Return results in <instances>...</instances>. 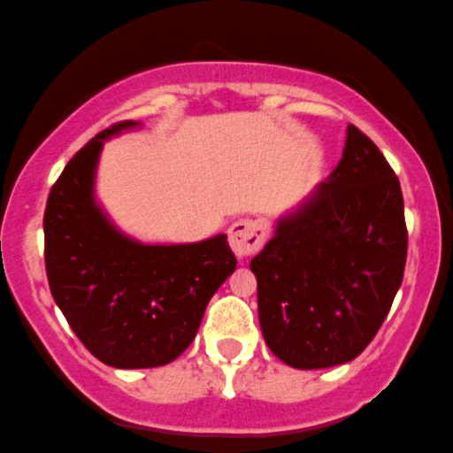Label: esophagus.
I'll return each instance as SVG.
<instances>
[{
  "label": "esophagus",
  "instance_id": "esophagus-1",
  "mask_svg": "<svg viewBox=\"0 0 453 453\" xmlns=\"http://www.w3.org/2000/svg\"><path fill=\"white\" fill-rule=\"evenodd\" d=\"M227 234H230V247L236 253V257H245L265 245L266 227L257 219H238L232 223Z\"/></svg>",
  "mask_w": 453,
  "mask_h": 453
}]
</instances>
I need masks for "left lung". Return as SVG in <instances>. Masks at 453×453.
<instances>
[{"instance_id": "obj_1", "label": "left lung", "mask_w": 453, "mask_h": 453, "mask_svg": "<svg viewBox=\"0 0 453 453\" xmlns=\"http://www.w3.org/2000/svg\"><path fill=\"white\" fill-rule=\"evenodd\" d=\"M400 180L348 124L342 161L251 260L257 316L277 359L296 370L342 365L374 340L404 277Z\"/></svg>"}]
</instances>
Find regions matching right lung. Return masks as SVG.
<instances>
[{
  "mask_svg": "<svg viewBox=\"0 0 453 453\" xmlns=\"http://www.w3.org/2000/svg\"><path fill=\"white\" fill-rule=\"evenodd\" d=\"M139 127L127 120L89 139L64 167L44 211L53 299L83 346L120 370L178 359L200 329L208 301L236 268L226 234L146 245L122 232L98 203L103 146Z\"/></svg>",
  "mask_w": 453,
  "mask_h": 453,
  "instance_id": "1",
  "label": "right lung"
}]
</instances>
